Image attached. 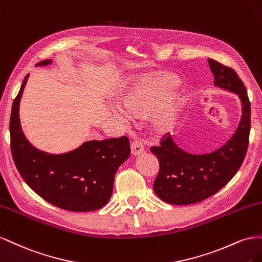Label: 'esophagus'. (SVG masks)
I'll list each match as a JSON object with an SVG mask.
<instances>
[{
	"label": "esophagus",
	"mask_w": 262,
	"mask_h": 262,
	"mask_svg": "<svg viewBox=\"0 0 262 262\" xmlns=\"http://www.w3.org/2000/svg\"><path fill=\"white\" fill-rule=\"evenodd\" d=\"M130 150L133 156H139L144 152V145L138 140H134L130 145Z\"/></svg>",
	"instance_id": "1"
}]
</instances>
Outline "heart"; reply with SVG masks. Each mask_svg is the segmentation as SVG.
Listing matches in <instances>:
<instances>
[{
    "mask_svg": "<svg viewBox=\"0 0 262 262\" xmlns=\"http://www.w3.org/2000/svg\"><path fill=\"white\" fill-rule=\"evenodd\" d=\"M179 80L172 74L145 77L126 90L122 96V105H114L113 113L123 122L130 117L151 113L155 132L164 133L174 124L179 112L188 102V95L176 91Z\"/></svg>",
    "mask_w": 262,
    "mask_h": 262,
    "instance_id": "obj_1",
    "label": "heart"
}]
</instances>
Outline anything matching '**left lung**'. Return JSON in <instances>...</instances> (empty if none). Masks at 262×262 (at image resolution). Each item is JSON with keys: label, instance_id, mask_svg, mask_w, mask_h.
I'll return each mask as SVG.
<instances>
[{"label": "left lung", "instance_id": "obj_1", "mask_svg": "<svg viewBox=\"0 0 262 262\" xmlns=\"http://www.w3.org/2000/svg\"><path fill=\"white\" fill-rule=\"evenodd\" d=\"M207 61L214 74V84L241 98L242 119L227 143L210 154L186 152L168 135L160 140V146L150 148L160 164L154 191L157 196L169 204L198 203L217 193L237 173L247 154L251 127L247 90L234 69L214 59H207Z\"/></svg>", "mask_w": 262, "mask_h": 262}]
</instances>
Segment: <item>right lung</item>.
<instances>
[{
	"label": "right lung",
	"mask_w": 262,
	"mask_h": 262,
	"mask_svg": "<svg viewBox=\"0 0 262 262\" xmlns=\"http://www.w3.org/2000/svg\"><path fill=\"white\" fill-rule=\"evenodd\" d=\"M51 63L50 59L37 67ZM28 74L12 106L11 150L19 174L48 203L66 211L90 212L105 205L113 192L118 167L130 154L126 136L90 140L72 151L54 155L35 148L26 139L19 122V102Z\"/></svg>",
	"instance_id": "1"
}]
</instances>
